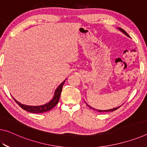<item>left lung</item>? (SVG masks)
Masks as SVG:
<instances>
[{"label":"left lung","instance_id":"8db88e82","mask_svg":"<svg viewBox=\"0 0 147 147\" xmlns=\"http://www.w3.org/2000/svg\"><path fill=\"white\" fill-rule=\"evenodd\" d=\"M119 31H121V32H122L123 33H124V34H125L126 36H127L128 37H129V35L127 33H126V31H125V30H123V29H121V28H118ZM87 104V103H86ZM87 105L88 106V107H90L91 108H92V109H93V110H97V111L98 112H113V111H115V110H116L117 109H118V108H119V107H121V106H119V107H116V108H112V109H109V110H96V109H94V108H92L91 107H90L89 105H88L87 104Z\"/></svg>","mask_w":147,"mask_h":147}]
</instances>
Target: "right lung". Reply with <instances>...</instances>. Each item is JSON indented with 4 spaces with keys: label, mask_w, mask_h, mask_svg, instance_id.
Listing matches in <instances>:
<instances>
[{
    "label": "right lung",
    "mask_w": 147,
    "mask_h": 147,
    "mask_svg": "<svg viewBox=\"0 0 147 147\" xmlns=\"http://www.w3.org/2000/svg\"><path fill=\"white\" fill-rule=\"evenodd\" d=\"M64 83H65V81H63L60 85H59V86L56 88V89L55 90V94H54L53 98H52L49 102L43 105H40V106L26 105H24V104H21L20 102H19L18 101L16 100L13 96L12 98H13V100L16 101V102L20 107L28 112H31V113H42V112L49 111L50 110L53 109V108L55 107L56 105H57L58 101H59L60 96L62 90V87L63 85H64Z\"/></svg>",
    "instance_id": "1"
}]
</instances>
